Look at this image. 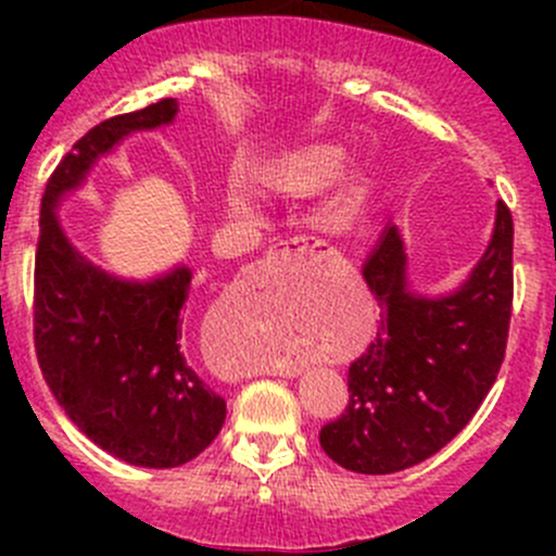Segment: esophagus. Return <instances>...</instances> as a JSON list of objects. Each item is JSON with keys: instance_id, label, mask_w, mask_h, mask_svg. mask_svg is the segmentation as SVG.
I'll use <instances>...</instances> for the list:
<instances>
[{"instance_id": "1", "label": "esophagus", "mask_w": 556, "mask_h": 556, "mask_svg": "<svg viewBox=\"0 0 556 556\" xmlns=\"http://www.w3.org/2000/svg\"><path fill=\"white\" fill-rule=\"evenodd\" d=\"M339 252L333 250L330 244L319 242V239H309V237H293V239H285L268 252V261H285V257H306V261H333ZM274 377H295L301 374L299 363H288V366H277L271 368Z\"/></svg>"}]
</instances>
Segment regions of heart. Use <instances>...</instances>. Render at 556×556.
Returning <instances> with one entry per match:
<instances>
[{"label": "heart", "mask_w": 556, "mask_h": 556, "mask_svg": "<svg viewBox=\"0 0 556 556\" xmlns=\"http://www.w3.org/2000/svg\"><path fill=\"white\" fill-rule=\"evenodd\" d=\"M344 161L346 153L341 144H314V148L299 150V153L288 155L279 164H274L271 169L263 172V185L282 195L319 193V190H325L339 179V174L344 172ZM228 204H231V210L247 212L252 206V193L244 185H239L228 193ZM268 309H271L268 304H257L255 328L261 330H257L255 341L244 346V368H271L301 357L299 339L290 330L274 325Z\"/></svg>", "instance_id": "b5f03b06"}]
</instances>
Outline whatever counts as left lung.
Wrapping results in <instances>:
<instances>
[{
    "instance_id": "left-lung-1",
    "label": "left lung",
    "mask_w": 556,
    "mask_h": 556,
    "mask_svg": "<svg viewBox=\"0 0 556 556\" xmlns=\"http://www.w3.org/2000/svg\"><path fill=\"white\" fill-rule=\"evenodd\" d=\"M514 220L497 201L490 244L444 295L414 293L406 250L387 226L363 266L382 306L379 333L350 366V403L319 446L355 473H397L433 457L470 422L506 355L514 301Z\"/></svg>"
}]
</instances>
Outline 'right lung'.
<instances>
[{
  "label": "right lung",
  "instance_id": "obj_1",
  "mask_svg": "<svg viewBox=\"0 0 556 556\" xmlns=\"http://www.w3.org/2000/svg\"><path fill=\"white\" fill-rule=\"evenodd\" d=\"M177 99L115 115L72 144L45 185L35 261V346L66 417L112 457L177 468L199 457L226 422V401L182 352L188 266L123 279L88 261L61 228V199L86 182L128 134L169 126Z\"/></svg>",
  "mask_w": 556,
  "mask_h": 556
}]
</instances>
